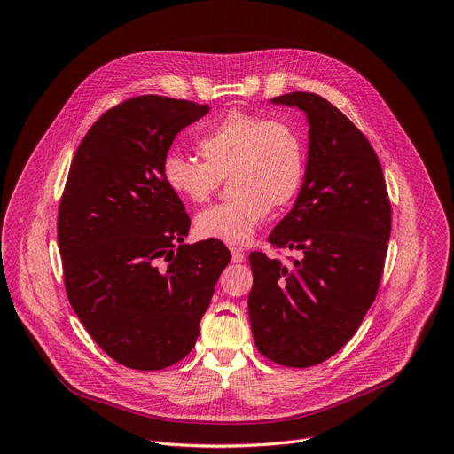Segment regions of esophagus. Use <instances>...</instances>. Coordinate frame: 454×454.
Returning a JSON list of instances; mask_svg holds the SVG:
<instances>
[{"label":"esophagus","mask_w":454,"mask_h":454,"mask_svg":"<svg viewBox=\"0 0 454 454\" xmlns=\"http://www.w3.org/2000/svg\"><path fill=\"white\" fill-rule=\"evenodd\" d=\"M230 252H231V262H233V263H241V262L245 260V252H243L241 248L231 247Z\"/></svg>","instance_id":"esophagus-1"}]
</instances>
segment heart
<instances>
[{
  "label": "heart",
  "instance_id": "b5f03b06",
  "mask_svg": "<svg viewBox=\"0 0 454 454\" xmlns=\"http://www.w3.org/2000/svg\"><path fill=\"white\" fill-rule=\"evenodd\" d=\"M204 161L180 152L165 155L161 178L170 192L202 204L230 174L233 199L196 215L194 228L204 239L245 245L270 206L289 204L302 187L306 150L299 131L284 121L230 111L196 141Z\"/></svg>",
  "mask_w": 454,
  "mask_h": 454
}]
</instances>
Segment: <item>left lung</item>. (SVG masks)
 Listing matches in <instances>:
<instances>
[{
  "instance_id": "obj_1",
  "label": "left lung",
  "mask_w": 454,
  "mask_h": 454,
  "mask_svg": "<svg viewBox=\"0 0 454 454\" xmlns=\"http://www.w3.org/2000/svg\"><path fill=\"white\" fill-rule=\"evenodd\" d=\"M308 121L304 182L269 243L299 250L289 265L250 254L248 315L255 347L286 367L333 356L377 297L391 233V207L377 153L348 118L319 94L270 100Z\"/></svg>"
}]
</instances>
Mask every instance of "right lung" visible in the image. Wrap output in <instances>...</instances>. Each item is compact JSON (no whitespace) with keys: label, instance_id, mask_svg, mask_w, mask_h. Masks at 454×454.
Masks as SVG:
<instances>
[{"label":"right lung","instance_id":"right-lung-1","mask_svg":"<svg viewBox=\"0 0 454 454\" xmlns=\"http://www.w3.org/2000/svg\"><path fill=\"white\" fill-rule=\"evenodd\" d=\"M207 109L129 98L98 118L70 165L57 219L68 301L98 347L129 369L187 356L230 263L221 241L184 245L189 215L161 178L176 135Z\"/></svg>","mask_w":454,"mask_h":454}]
</instances>
